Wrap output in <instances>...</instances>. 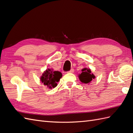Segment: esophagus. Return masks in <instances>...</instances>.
<instances>
[{"label":"esophagus","mask_w":133,"mask_h":133,"mask_svg":"<svg viewBox=\"0 0 133 133\" xmlns=\"http://www.w3.org/2000/svg\"><path fill=\"white\" fill-rule=\"evenodd\" d=\"M74 72V70L73 69H71V70H70V71H68V72H70V73H73Z\"/></svg>","instance_id":"1"}]
</instances>
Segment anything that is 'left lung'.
Returning <instances> with one entry per match:
<instances>
[{
  "label": "left lung",
  "instance_id": "left-lung-1",
  "mask_svg": "<svg viewBox=\"0 0 133 133\" xmlns=\"http://www.w3.org/2000/svg\"><path fill=\"white\" fill-rule=\"evenodd\" d=\"M82 73L79 75L80 81L84 83H89L93 79L95 78V76L91 73V70L87 68L82 70Z\"/></svg>",
  "mask_w": 133,
  "mask_h": 133
}]
</instances>
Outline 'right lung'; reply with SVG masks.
<instances>
[{
	"instance_id": "1",
	"label": "right lung",
	"mask_w": 133,
	"mask_h": 133,
	"mask_svg": "<svg viewBox=\"0 0 133 133\" xmlns=\"http://www.w3.org/2000/svg\"><path fill=\"white\" fill-rule=\"evenodd\" d=\"M62 77V74L61 72L57 71H52L51 69H47L42 75L41 80L44 85L47 86L50 89H52L57 86V83Z\"/></svg>"
}]
</instances>
